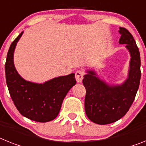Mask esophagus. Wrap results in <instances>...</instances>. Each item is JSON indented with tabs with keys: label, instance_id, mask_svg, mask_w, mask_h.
<instances>
[{
	"label": "esophagus",
	"instance_id": "34e87169",
	"mask_svg": "<svg viewBox=\"0 0 146 146\" xmlns=\"http://www.w3.org/2000/svg\"><path fill=\"white\" fill-rule=\"evenodd\" d=\"M84 72L81 70H79L76 72V79L77 82L80 83L82 82V79L84 77Z\"/></svg>",
	"mask_w": 146,
	"mask_h": 146
}]
</instances>
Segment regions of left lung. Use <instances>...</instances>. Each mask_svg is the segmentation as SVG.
Wrapping results in <instances>:
<instances>
[{
  "mask_svg": "<svg viewBox=\"0 0 146 146\" xmlns=\"http://www.w3.org/2000/svg\"><path fill=\"white\" fill-rule=\"evenodd\" d=\"M119 43L126 44L131 54L128 79L119 86H109L98 79L94 71H88L82 83L86 89L84 109L87 117L96 124L116 122L128 112L139 85L140 55L135 40L125 28H119Z\"/></svg>",
  "mask_w": 146,
  "mask_h": 146,
  "instance_id": "8db88e82",
  "label": "left lung"
}]
</instances>
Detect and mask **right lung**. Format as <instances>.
Segmentation results:
<instances>
[{
    "label": "right lung",
    "mask_w": 146,
    "mask_h": 146,
    "mask_svg": "<svg viewBox=\"0 0 146 146\" xmlns=\"http://www.w3.org/2000/svg\"><path fill=\"white\" fill-rule=\"evenodd\" d=\"M23 32L11 44L5 64L7 87L14 105L21 115L39 122L54 119L60 111L62 102L76 83L75 74L59 76L44 84L24 80L15 70L13 53Z\"/></svg>",
    "instance_id": "1"
}]
</instances>
